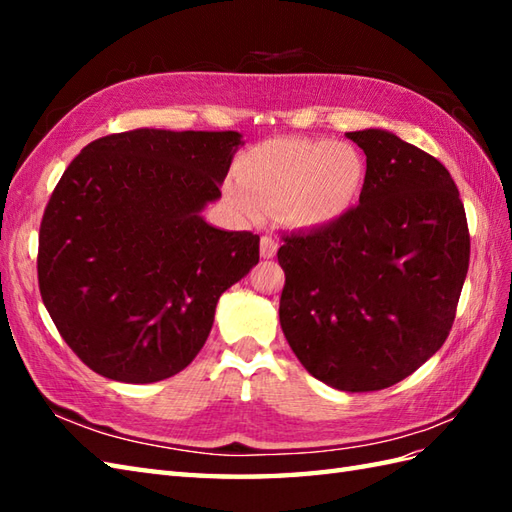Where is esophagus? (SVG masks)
<instances>
[{
  "mask_svg": "<svg viewBox=\"0 0 512 512\" xmlns=\"http://www.w3.org/2000/svg\"><path fill=\"white\" fill-rule=\"evenodd\" d=\"M277 255V242L273 235H262V257L270 259Z\"/></svg>",
  "mask_w": 512,
  "mask_h": 512,
  "instance_id": "34e87169",
  "label": "esophagus"
}]
</instances>
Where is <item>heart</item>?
I'll return each mask as SVG.
<instances>
[{"label":"heart","mask_w":512,"mask_h":512,"mask_svg":"<svg viewBox=\"0 0 512 512\" xmlns=\"http://www.w3.org/2000/svg\"><path fill=\"white\" fill-rule=\"evenodd\" d=\"M365 180L352 145L321 138H275L239 160V180L226 193L246 217L279 206L292 226L314 228L339 220L354 206Z\"/></svg>","instance_id":"obj_1"}]
</instances>
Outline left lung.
Returning <instances> with one entry per match:
<instances>
[{
    "label": "left lung",
    "instance_id": "8db88e82",
    "mask_svg": "<svg viewBox=\"0 0 512 512\" xmlns=\"http://www.w3.org/2000/svg\"><path fill=\"white\" fill-rule=\"evenodd\" d=\"M365 151L358 204L281 235L279 323L301 365L341 391H376L447 341L471 237L451 173L385 129L347 132Z\"/></svg>",
    "mask_w": 512,
    "mask_h": 512
}]
</instances>
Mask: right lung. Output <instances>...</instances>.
Masks as SVG:
<instances>
[{
	"instance_id": "right-lung-1",
	"label": "right lung",
	"mask_w": 512,
	"mask_h": 512,
	"mask_svg": "<svg viewBox=\"0 0 512 512\" xmlns=\"http://www.w3.org/2000/svg\"><path fill=\"white\" fill-rule=\"evenodd\" d=\"M237 132L132 129L81 149L39 228L43 306L92 372L156 383L206 343L217 299L259 262V235L200 211L222 195Z\"/></svg>"
}]
</instances>
